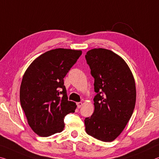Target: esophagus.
<instances>
[{
    "label": "esophagus",
    "instance_id": "34e87169",
    "mask_svg": "<svg viewBox=\"0 0 159 159\" xmlns=\"http://www.w3.org/2000/svg\"><path fill=\"white\" fill-rule=\"evenodd\" d=\"M82 106V102H78V103H77V106L78 108H81Z\"/></svg>",
    "mask_w": 159,
    "mask_h": 159
}]
</instances>
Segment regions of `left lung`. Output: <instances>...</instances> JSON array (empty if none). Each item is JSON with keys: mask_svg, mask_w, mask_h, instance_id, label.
<instances>
[{"mask_svg": "<svg viewBox=\"0 0 159 159\" xmlns=\"http://www.w3.org/2000/svg\"><path fill=\"white\" fill-rule=\"evenodd\" d=\"M94 78V111L84 120L86 132L103 142L118 137L130 119L136 102L133 75L112 51L93 48L85 56Z\"/></svg>", "mask_w": 159, "mask_h": 159, "instance_id": "8db88e82", "label": "left lung"}]
</instances>
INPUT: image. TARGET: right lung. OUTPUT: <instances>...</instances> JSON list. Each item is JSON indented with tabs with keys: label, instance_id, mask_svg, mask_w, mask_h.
Here are the masks:
<instances>
[{
	"label": "right lung",
	"instance_id": "right-lung-1",
	"mask_svg": "<svg viewBox=\"0 0 159 159\" xmlns=\"http://www.w3.org/2000/svg\"><path fill=\"white\" fill-rule=\"evenodd\" d=\"M82 55V51L56 48L41 54L25 72L20 86L21 106L29 125L41 137L63 130L64 118L74 113L68 101L64 77Z\"/></svg>",
	"mask_w": 159,
	"mask_h": 159
}]
</instances>
